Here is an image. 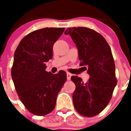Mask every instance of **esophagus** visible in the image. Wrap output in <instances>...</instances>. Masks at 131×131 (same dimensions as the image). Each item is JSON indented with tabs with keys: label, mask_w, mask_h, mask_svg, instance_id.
Returning <instances> with one entry per match:
<instances>
[{
	"label": "esophagus",
	"mask_w": 131,
	"mask_h": 131,
	"mask_svg": "<svg viewBox=\"0 0 131 131\" xmlns=\"http://www.w3.org/2000/svg\"><path fill=\"white\" fill-rule=\"evenodd\" d=\"M71 76H72V74L70 73H67V79H68V81H69V80L71 79Z\"/></svg>",
	"instance_id": "1"
}]
</instances>
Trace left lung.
I'll return each mask as SVG.
<instances>
[{"instance_id":"1","label":"left lung","mask_w":131,"mask_h":131,"mask_svg":"<svg viewBox=\"0 0 131 131\" xmlns=\"http://www.w3.org/2000/svg\"><path fill=\"white\" fill-rule=\"evenodd\" d=\"M64 34L71 36L78 50L80 66L88 67L90 76L86 83L77 76L71 77L75 84L74 107L81 115L95 116L108 104L117 84L111 48L101 35L86 27H69Z\"/></svg>"}]
</instances>
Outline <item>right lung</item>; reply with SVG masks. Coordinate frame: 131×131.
I'll return each instance as SVG.
<instances>
[{
	"label": "right lung",
	"instance_id": "right-lung-1",
	"mask_svg": "<svg viewBox=\"0 0 131 131\" xmlns=\"http://www.w3.org/2000/svg\"><path fill=\"white\" fill-rule=\"evenodd\" d=\"M65 28L47 27L33 31L16 48L12 77L23 104L36 115H47L54 110L56 98L67 79L66 73L47 72L46 62L52 58L53 45Z\"/></svg>",
	"mask_w": 131,
	"mask_h": 131
}]
</instances>
